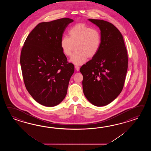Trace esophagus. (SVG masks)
<instances>
[{"instance_id":"1","label":"esophagus","mask_w":151,"mask_h":151,"mask_svg":"<svg viewBox=\"0 0 151 151\" xmlns=\"http://www.w3.org/2000/svg\"><path fill=\"white\" fill-rule=\"evenodd\" d=\"M75 68H76V71H79V69H80V68L78 66V65H76L75 66Z\"/></svg>"}]
</instances>
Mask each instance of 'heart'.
I'll use <instances>...</instances> for the list:
<instances>
[{
	"label": "heart",
	"mask_w": 151,
	"mask_h": 151,
	"mask_svg": "<svg viewBox=\"0 0 151 151\" xmlns=\"http://www.w3.org/2000/svg\"><path fill=\"white\" fill-rule=\"evenodd\" d=\"M68 37H63L60 47L64 54L70 56L74 48L77 50L70 60L74 64L81 65L87 58H93L98 53L101 44V37L98 29L84 24H78L68 31Z\"/></svg>",
	"instance_id": "obj_1"
}]
</instances>
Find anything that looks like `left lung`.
<instances>
[{
  "label": "left lung",
  "instance_id": "obj_1",
  "mask_svg": "<svg viewBox=\"0 0 151 151\" xmlns=\"http://www.w3.org/2000/svg\"><path fill=\"white\" fill-rule=\"evenodd\" d=\"M100 30L101 44L92 59L80 68L85 96L94 106L109 104L119 96L125 81L128 55L122 33L112 24L88 19Z\"/></svg>",
  "mask_w": 151,
  "mask_h": 151
}]
</instances>
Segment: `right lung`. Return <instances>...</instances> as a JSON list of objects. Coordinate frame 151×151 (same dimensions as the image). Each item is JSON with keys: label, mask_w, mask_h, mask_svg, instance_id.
<instances>
[{"label": "right lung", "mask_w": 151, "mask_h": 151, "mask_svg": "<svg viewBox=\"0 0 151 151\" xmlns=\"http://www.w3.org/2000/svg\"><path fill=\"white\" fill-rule=\"evenodd\" d=\"M68 18L38 24L26 39L20 65L26 90L43 106L53 107L64 99L74 67L60 47Z\"/></svg>", "instance_id": "add662e5"}]
</instances>
